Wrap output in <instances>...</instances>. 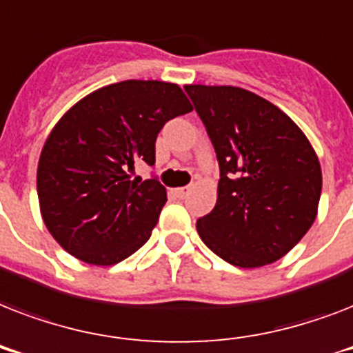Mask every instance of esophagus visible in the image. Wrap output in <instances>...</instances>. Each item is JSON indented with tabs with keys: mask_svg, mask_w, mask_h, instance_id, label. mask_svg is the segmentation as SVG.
I'll return each instance as SVG.
<instances>
[{
	"mask_svg": "<svg viewBox=\"0 0 353 353\" xmlns=\"http://www.w3.org/2000/svg\"><path fill=\"white\" fill-rule=\"evenodd\" d=\"M188 192H190V188L188 187H181V188H174V194H176L177 198H187Z\"/></svg>",
	"mask_w": 353,
	"mask_h": 353,
	"instance_id": "34e87169",
	"label": "esophagus"
}]
</instances>
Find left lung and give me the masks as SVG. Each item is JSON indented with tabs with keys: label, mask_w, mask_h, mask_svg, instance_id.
I'll return each mask as SVG.
<instances>
[{
	"label": "left lung",
	"mask_w": 353,
	"mask_h": 353,
	"mask_svg": "<svg viewBox=\"0 0 353 353\" xmlns=\"http://www.w3.org/2000/svg\"><path fill=\"white\" fill-rule=\"evenodd\" d=\"M214 146L216 207L196 229L238 268L276 262L317 218L323 172L302 130L282 110L232 85H185Z\"/></svg>",
	"instance_id": "obj_1"
}]
</instances>
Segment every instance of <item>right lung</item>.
<instances>
[{"label": "right lung", "mask_w": 353, "mask_h": 353, "mask_svg": "<svg viewBox=\"0 0 353 353\" xmlns=\"http://www.w3.org/2000/svg\"><path fill=\"white\" fill-rule=\"evenodd\" d=\"M188 112L177 84L124 80L90 93L57 122L36 185L43 223L69 254L113 265L148 241L166 188L132 174L141 163L154 166L161 128Z\"/></svg>", "instance_id": "1"}]
</instances>
